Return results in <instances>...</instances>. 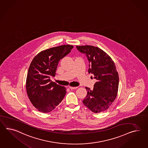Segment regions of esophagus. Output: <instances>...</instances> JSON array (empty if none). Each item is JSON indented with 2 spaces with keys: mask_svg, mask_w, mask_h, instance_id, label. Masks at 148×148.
Instances as JSON below:
<instances>
[{
  "mask_svg": "<svg viewBox=\"0 0 148 148\" xmlns=\"http://www.w3.org/2000/svg\"><path fill=\"white\" fill-rule=\"evenodd\" d=\"M69 88H70L71 90H74V89H76V88H77L78 87H72V86H69Z\"/></svg>",
  "mask_w": 148,
  "mask_h": 148,
  "instance_id": "esophagus-1",
  "label": "esophagus"
}]
</instances>
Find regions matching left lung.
<instances>
[{
  "instance_id": "obj_1",
  "label": "left lung",
  "mask_w": 148,
  "mask_h": 148,
  "mask_svg": "<svg viewBox=\"0 0 148 148\" xmlns=\"http://www.w3.org/2000/svg\"><path fill=\"white\" fill-rule=\"evenodd\" d=\"M76 48L86 55L89 62L88 73L93 74L97 80L92 90L85 87L87 95L83 100L84 105L95 113L104 112L112 104L118 94L119 78L115 63L98 47L86 45Z\"/></svg>"
}]
</instances>
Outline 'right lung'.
Segmentation results:
<instances>
[{"label":"right lung","mask_w":148,"mask_h":148,"mask_svg":"<svg viewBox=\"0 0 148 148\" xmlns=\"http://www.w3.org/2000/svg\"><path fill=\"white\" fill-rule=\"evenodd\" d=\"M71 45H62L41 51L30 63L27 76V93L33 106L42 113L54 110L64 98L66 88L50 80L61 59L70 53Z\"/></svg>","instance_id":"1"}]
</instances>
